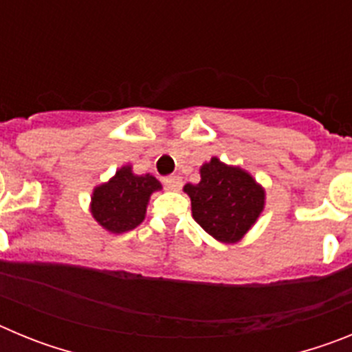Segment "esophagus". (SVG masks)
Listing matches in <instances>:
<instances>
[{
  "instance_id": "34e87169",
  "label": "esophagus",
  "mask_w": 352,
  "mask_h": 352,
  "mask_svg": "<svg viewBox=\"0 0 352 352\" xmlns=\"http://www.w3.org/2000/svg\"><path fill=\"white\" fill-rule=\"evenodd\" d=\"M164 185H166L167 190H179V188H182V178H179V176L164 178Z\"/></svg>"
}]
</instances>
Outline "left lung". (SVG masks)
<instances>
[{"label":"left lung","instance_id":"left-lung-1","mask_svg":"<svg viewBox=\"0 0 352 352\" xmlns=\"http://www.w3.org/2000/svg\"><path fill=\"white\" fill-rule=\"evenodd\" d=\"M201 182L183 186L192 217L217 241L234 245L256 226L266 206V190L247 169L211 157L201 169Z\"/></svg>","mask_w":352,"mask_h":352}]
</instances>
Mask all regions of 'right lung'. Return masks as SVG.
<instances>
[{
	"instance_id": "obj_1",
	"label": "right lung",
	"mask_w": 352,
	"mask_h": 352,
	"mask_svg": "<svg viewBox=\"0 0 352 352\" xmlns=\"http://www.w3.org/2000/svg\"><path fill=\"white\" fill-rule=\"evenodd\" d=\"M162 190L153 174H135L132 164H125L107 182L91 192L89 213L95 222L111 234H123L144 220L149 197Z\"/></svg>"
}]
</instances>
